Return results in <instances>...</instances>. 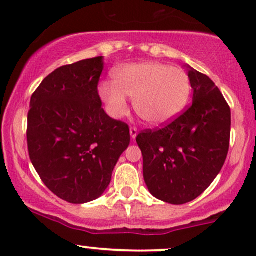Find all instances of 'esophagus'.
I'll use <instances>...</instances> for the list:
<instances>
[{
	"mask_svg": "<svg viewBox=\"0 0 256 256\" xmlns=\"http://www.w3.org/2000/svg\"><path fill=\"white\" fill-rule=\"evenodd\" d=\"M137 134H138L137 128H134V126H131V128H130V134H131L132 140H134V138H136Z\"/></svg>",
	"mask_w": 256,
	"mask_h": 256,
	"instance_id": "esophagus-1",
	"label": "esophagus"
}]
</instances>
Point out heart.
<instances>
[{
	"label": "heart",
	"mask_w": 256,
	"mask_h": 256,
	"mask_svg": "<svg viewBox=\"0 0 256 256\" xmlns=\"http://www.w3.org/2000/svg\"><path fill=\"white\" fill-rule=\"evenodd\" d=\"M192 92L188 74L179 67L161 62L125 64L113 73V84H100L98 94L114 116L128 110L126 98L134 100L140 119L150 125L171 122L184 110Z\"/></svg>",
	"instance_id": "heart-1"
}]
</instances>
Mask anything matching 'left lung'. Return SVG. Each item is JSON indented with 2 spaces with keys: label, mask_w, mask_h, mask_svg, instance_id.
I'll use <instances>...</instances> for the list:
<instances>
[{
  "label": "left lung",
  "mask_w": 256,
  "mask_h": 256,
  "mask_svg": "<svg viewBox=\"0 0 256 256\" xmlns=\"http://www.w3.org/2000/svg\"><path fill=\"white\" fill-rule=\"evenodd\" d=\"M188 68L192 104L162 128L136 137L149 192L172 204L192 201L212 184L230 146V106L207 76Z\"/></svg>",
  "instance_id": "obj_1"
}]
</instances>
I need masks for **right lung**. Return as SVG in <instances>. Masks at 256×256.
Returning a JSON list of instances; mask_svg holds the SVG:
<instances>
[{"instance_id": "add662e5", "label": "right lung", "mask_w": 256, "mask_h": 256, "mask_svg": "<svg viewBox=\"0 0 256 256\" xmlns=\"http://www.w3.org/2000/svg\"><path fill=\"white\" fill-rule=\"evenodd\" d=\"M102 56L64 64L32 94L28 114L31 162L46 186L70 204L100 198L110 183L130 128L101 107Z\"/></svg>"}]
</instances>
